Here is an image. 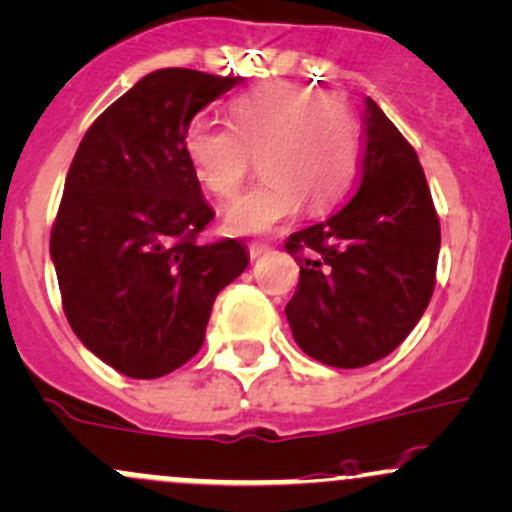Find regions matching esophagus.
Returning <instances> with one entry per match:
<instances>
[{"instance_id": "1", "label": "esophagus", "mask_w": 512, "mask_h": 512, "mask_svg": "<svg viewBox=\"0 0 512 512\" xmlns=\"http://www.w3.org/2000/svg\"><path fill=\"white\" fill-rule=\"evenodd\" d=\"M267 250H269L267 243H250V257H252V260H257V257H262Z\"/></svg>"}]
</instances>
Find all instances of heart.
Returning <instances> with one entry per match:
<instances>
[{
    "label": "heart",
    "instance_id": "1",
    "mask_svg": "<svg viewBox=\"0 0 512 512\" xmlns=\"http://www.w3.org/2000/svg\"><path fill=\"white\" fill-rule=\"evenodd\" d=\"M184 150L201 182L230 199L260 162L265 177L223 213L230 233L257 235L294 216L303 204L323 211L338 204L359 160V126L338 97L294 82H274L230 104V126L196 116Z\"/></svg>",
    "mask_w": 512,
    "mask_h": 512
}]
</instances>
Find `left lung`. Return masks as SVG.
Masks as SVG:
<instances>
[{"label":"left lung","mask_w":512,"mask_h":512,"mask_svg":"<svg viewBox=\"0 0 512 512\" xmlns=\"http://www.w3.org/2000/svg\"><path fill=\"white\" fill-rule=\"evenodd\" d=\"M357 194L330 218L289 235L301 265L286 303L296 345L338 369L396 350L428 308L440 221L418 155L374 99L364 101ZM308 249L311 258H301Z\"/></svg>","instance_id":"1"}]
</instances>
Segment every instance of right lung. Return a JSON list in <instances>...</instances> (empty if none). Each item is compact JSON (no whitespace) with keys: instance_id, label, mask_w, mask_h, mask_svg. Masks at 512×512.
I'll list each match as a JSON object with an SVG mask.
<instances>
[{"instance_id":"add662e5","label":"right lung","mask_w":512,"mask_h":512,"mask_svg":"<svg viewBox=\"0 0 512 512\" xmlns=\"http://www.w3.org/2000/svg\"><path fill=\"white\" fill-rule=\"evenodd\" d=\"M240 77L165 67L84 133L50 235L65 316L89 352L157 379L204 345L218 291L245 272L238 240L196 245L213 211L184 133Z\"/></svg>"}]
</instances>
